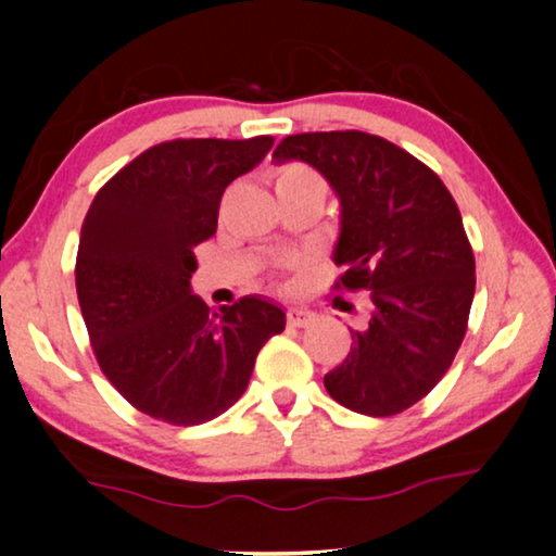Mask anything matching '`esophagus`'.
<instances>
[{"mask_svg":"<svg viewBox=\"0 0 556 556\" xmlns=\"http://www.w3.org/2000/svg\"><path fill=\"white\" fill-rule=\"evenodd\" d=\"M286 321L295 326V329H308V326H314L318 321V316L311 314V311H303V308H291L286 314Z\"/></svg>","mask_w":556,"mask_h":556,"instance_id":"obj_1","label":"esophagus"}]
</instances>
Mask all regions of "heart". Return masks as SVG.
Returning a JSON list of instances; mask_svg holds the SVG:
<instances>
[{
	"label": "heart",
	"mask_w": 556,
	"mask_h": 556,
	"mask_svg": "<svg viewBox=\"0 0 556 556\" xmlns=\"http://www.w3.org/2000/svg\"><path fill=\"white\" fill-rule=\"evenodd\" d=\"M273 189H276L278 200L299 194V192H321L326 194V181L316 169L301 162H286L273 172Z\"/></svg>",
	"instance_id": "1"
}]
</instances>
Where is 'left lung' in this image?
Instances as JSON below:
<instances>
[{
    "instance_id": "1",
    "label": "left lung",
    "mask_w": 556,
    "mask_h": 556,
    "mask_svg": "<svg viewBox=\"0 0 556 556\" xmlns=\"http://www.w3.org/2000/svg\"><path fill=\"white\" fill-rule=\"evenodd\" d=\"M273 156L316 166L341 200L333 291H369L371 318L324 377L339 405L369 417L405 413L458 354L476 293V257L443 179L367 131L286 136Z\"/></svg>"
}]
</instances>
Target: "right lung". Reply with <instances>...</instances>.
Instances as JSON below:
<instances>
[{"mask_svg": "<svg viewBox=\"0 0 556 556\" xmlns=\"http://www.w3.org/2000/svg\"><path fill=\"white\" fill-rule=\"evenodd\" d=\"M270 147L273 136L162 141L90 204L75 257L83 321L105 379L154 420L189 428L223 415L265 341L283 331L276 303L245 295L217 314L189 291L225 187Z\"/></svg>", "mask_w": 556, "mask_h": 556, "instance_id": "right-lung-1", "label": "right lung"}]
</instances>
